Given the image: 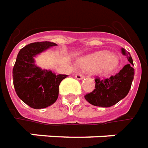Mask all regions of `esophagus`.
Segmentation results:
<instances>
[{
    "label": "esophagus",
    "instance_id": "esophagus-1",
    "mask_svg": "<svg viewBox=\"0 0 148 148\" xmlns=\"http://www.w3.org/2000/svg\"><path fill=\"white\" fill-rule=\"evenodd\" d=\"M75 77L77 79H82L84 78V76H83L82 74H80V73H77L76 76H75Z\"/></svg>",
    "mask_w": 148,
    "mask_h": 148
}]
</instances>
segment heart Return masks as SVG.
<instances>
[{
  "mask_svg": "<svg viewBox=\"0 0 148 148\" xmlns=\"http://www.w3.org/2000/svg\"><path fill=\"white\" fill-rule=\"evenodd\" d=\"M80 66L88 70H94L99 68L103 73H110L116 70L119 64V56L110 54L107 51H100L84 56L79 60Z\"/></svg>",
  "mask_w": 148,
  "mask_h": 148,
  "instance_id": "b5f03b06",
  "label": "heart"
}]
</instances>
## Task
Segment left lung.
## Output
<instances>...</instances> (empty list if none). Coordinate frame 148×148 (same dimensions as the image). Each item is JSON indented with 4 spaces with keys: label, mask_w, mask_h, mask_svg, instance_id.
Instances as JSON below:
<instances>
[{
    "label": "left lung",
    "mask_w": 148,
    "mask_h": 148,
    "mask_svg": "<svg viewBox=\"0 0 148 148\" xmlns=\"http://www.w3.org/2000/svg\"><path fill=\"white\" fill-rule=\"evenodd\" d=\"M121 52L123 55L126 56L129 64L109 78L95 79L96 88L84 96L86 100L91 104L102 108L112 107L123 99L129 92L135 75L134 64L129 52L123 48Z\"/></svg>",
    "instance_id": "1"
}]
</instances>
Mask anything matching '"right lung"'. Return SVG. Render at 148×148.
<instances>
[{
	"label": "right lung",
	"instance_id": "1",
	"mask_svg": "<svg viewBox=\"0 0 148 148\" xmlns=\"http://www.w3.org/2000/svg\"><path fill=\"white\" fill-rule=\"evenodd\" d=\"M57 45L49 41L31 43L20 50L12 69L13 85L16 95L34 109L45 108L56 101L59 85L68 75H56L35 64L34 57L50 47Z\"/></svg>",
	"mask_w": 148,
	"mask_h": 148
}]
</instances>
